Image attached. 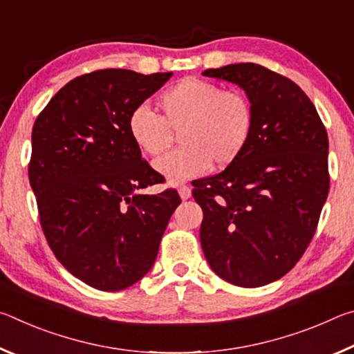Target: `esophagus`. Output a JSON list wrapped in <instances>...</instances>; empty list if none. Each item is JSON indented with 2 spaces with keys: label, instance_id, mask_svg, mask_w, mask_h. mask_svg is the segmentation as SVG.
<instances>
[{
  "label": "esophagus",
  "instance_id": "34e87169",
  "mask_svg": "<svg viewBox=\"0 0 354 354\" xmlns=\"http://www.w3.org/2000/svg\"><path fill=\"white\" fill-rule=\"evenodd\" d=\"M178 192H179V196H181L183 200H189L192 196V190H190L189 185H179Z\"/></svg>",
  "mask_w": 354,
  "mask_h": 354
}]
</instances>
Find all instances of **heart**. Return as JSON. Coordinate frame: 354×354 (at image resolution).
<instances>
[{
	"label": "heart",
	"mask_w": 354,
	"mask_h": 354,
	"mask_svg": "<svg viewBox=\"0 0 354 354\" xmlns=\"http://www.w3.org/2000/svg\"><path fill=\"white\" fill-rule=\"evenodd\" d=\"M160 117L147 107L129 113L128 133L139 151L159 156L179 133L183 147L154 162L156 170L178 184L200 176L211 164L226 167L245 151L253 134L254 111L236 88L198 77H185L160 93Z\"/></svg>",
	"instance_id": "1"
}]
</instances>
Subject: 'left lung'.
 I'll use <instances>...</instances> for the list:
<instances>
[{"label": "left lung", "mask_w": 354, "mask_h": 354, "mask_svg": "<svg viewBox=\"0 0 354 354\" xmlns=\"http://www.w3.org/2000/svg\"><path fill=\"white\" fill-rule=\"evenodd\" d=\"M241 86L254 111L241 158L194 184L203 209L201 248L212 270L239 287H261L301 259L329 190L328 134L295 82L257 64L203 71Z\"/></svg>", "instance_id": "obj_1"}]
</instances>
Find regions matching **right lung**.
Listing matches in <instances>:
<instances>
[{
    "mask_svg": "<svg viewBox=\"0 0 354 354\" xmlns=\"http://www.w3.org/2000/svg\"><path fill=\"white\" fill-rule=\"evenodd\" d=\"M171 73L107 68L77 76L39 113L29 183L41 231L67 270L104 292L133 286L153 267L160 239L181 203L131 140L129 113Z\"/></svg>",
    "mask_w": 354,
    "mask_h": 354,
    "instance_id": "obj_1",
    "label": "right lung"
}]
</instances>
